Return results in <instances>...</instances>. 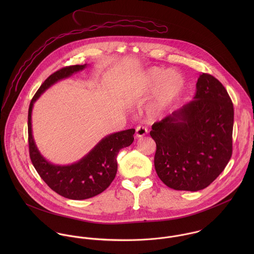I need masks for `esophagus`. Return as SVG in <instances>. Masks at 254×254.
Instances as JSON below:
<instances>
[{
    "label": "esophagus",
    "instance_id": "34e87169",
    "mask_svg": "<svg viewBox=\"0 0 254 254\" xmlns=\"http://www.w3.org/2000/svg\"><path fill=\"white\" fill-rule=\"evenodd\" d=\"M146 134H147V129L145 128V126H143V125L137 126V128H136V136L138 138H142V137L145 136Z\"/></svg>",
    "mask_w": 254,
    "mask_h": 254
}]
</instances>
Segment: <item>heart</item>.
Here are the masks:
<instances>
[{
  "label": "heart",
  "mask_w": 254,
  "mask_h": 254,
  "mask_svg": "<svg viewBox=\"0 0 254 254\" xmlns=\"http://www.w3.org/2000/svg\"><path fill=\"white\" fill-rule=\"evenodd\" d=\"M185 88L186 79L180 71L150 67L137 79L136 94L144 96L155 91L151 111L159 114L170 109L181 98Z\"/></svg>",
  "instance_id": "obj_1"
}]
</instances>
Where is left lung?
Masks as SVG:
<instances>
[{
	"mask_svg": "<svg viewBox=\"0 0 254 254\" xmlns=\"http://www.w3.org/2000/svg\"><path fill=\"white\" fill-rule=\"evenodd\" d=\"M233 126L227 90L212 75L200 74L193 100L151 126L159 179L177 190L208 187L232 156Z\"/></svg>",
	"mask_w": 254,
	"mask_h": 254,
	"instance_id": "8db88e82",
	"label": "left lung"
}]
</instances>
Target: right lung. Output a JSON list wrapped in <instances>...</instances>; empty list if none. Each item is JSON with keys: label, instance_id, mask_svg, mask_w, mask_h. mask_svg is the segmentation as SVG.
I'll return each mask as SVG.
<instances>
[{"label": "right lung", "instance_id": "add662e5", "mask_svg": "<svg viewBox=\"0 0 254 254\" xmlns=\"http://www.w3.org/2000/svg\"><path fill=\"white\" fill-rule=\"evenodd\" d=\"M86 65L66 66L50 75L34 95L28 109V144L33 166L54 191L64 197L77 200L93 197L109 188L117 172L116 156L121 148L133 143L135 134V129H128L109 135L88 154L71 165H55L42 156L32 136L33 105L49 87L84 69Z\"/></svg>", "mask_w": 254, "mask_h": 254}]
</instances>
